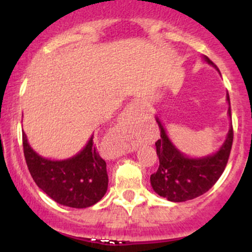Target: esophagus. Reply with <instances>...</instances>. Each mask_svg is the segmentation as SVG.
<instances>
[{"instance_id": "1", "label": "esophagus", "mask_w": 252, "mask_h": 252, "mask_svg": "<svg viewBox=\"0 0 252 252\" xmlns=\"http://www.w3.org/2000/svg\"><path fill=\"white\" fill-rule=\"evenodd\" d=\"M140 111H141V105L138 102H132L130 105L126 106V109L124 110L123 115H122V128H120V130H117V131H114L111 135V140H117V138H122V136L124 132L126 131V130L129 129V126L131 123H134V121H136V117L140 115ZM126 142H124V140H121V142L118 143V146H120V149H126Z\"/></svg>"}]
</instances>
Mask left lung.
<instances>
[{
	"instance_id": "obj_1",
	"label": "left lung",
	"mask_w": 252,
	"mask_h": 252,
	"mask_svg": "<svg viewBox=\"0 0 252 252\" xmlns=\"http://www.w3.org/2000/svg\"><path fill=\"white\" fill-rule=\"evenodd\" d=\"M205 60L218 70L209 58L205 57ZM226 98L230 104L228 94ZM228 116L231 117V106H228ZM156 121L161 135L155 142L160 166L154 174L150 175L153 189L160 196L174 202L192 200L206 193L220 178L227 164L233 142L232 124L224 144L216 154L201 158H190L181 154L173 146L162 124L158 120Z\"/></svg>"
}]
</instances>
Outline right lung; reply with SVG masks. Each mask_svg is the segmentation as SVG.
I'll use <instances>...</instances> for the list:
<instances>
[{"label":"right lung","mask_w":252,"mask_h":252,"mask_svg":"<svg viewBox=\"0 0 252 252\" xmlns=\"http://www.w3.org/2000/svg\"><path fill=\"white\" fill-rule=\"evenodd\" d=\"M91 137L79 154L63 161H52L36 154L22 134L28 169L39 189L63 206L85 209L94 205L108 189L106 163Z\"/></svg>","instance_id":"obj_1"}]
</instances>
